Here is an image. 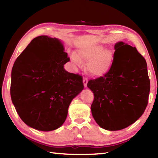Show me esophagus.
Here are the masks:
<instances>
[{
    "mask_svg": "<svg viewBox=\"0 0 158 158\" xmlns=\"http://www.w3.org/2000/svg\"><path fill=\"white\" fill-rule=\"evenodd\" d=\"M88 78H83V85H84L85 88H86L87 87V84H88Z\"/></svg>",
    "mask_w": 158,
    "mask_h": 158,
    "instance_id": "34e87169",
    "label": "esophagus"
}]
</instances>
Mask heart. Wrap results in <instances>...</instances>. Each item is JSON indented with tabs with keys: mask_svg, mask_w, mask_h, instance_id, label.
<instances>
[{
	"mask_svg": "<svg viewBox=\"0 0 158 158\" xmlns=\"http://www.w3.org/2000/svg\"><path fill=\"white\" fill-rule=\"evenodd\" d=\"M70 58L78 66L82 65L81 61L88 62L87 69L95 77H102L108 73L112 68L113 60L111 52L102 45L83 47L77 50L76 54H72Z\"/></svg>",
	"mask_w": 158,
	"mask_h": 158,
	"instance_id": "heart-1",
	"label": "heart"
}]
</instances>
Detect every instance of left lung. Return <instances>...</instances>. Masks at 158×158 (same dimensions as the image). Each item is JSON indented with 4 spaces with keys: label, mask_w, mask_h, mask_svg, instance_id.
I'll list each match as a JSON object with an SVG mask.
<instances>
[{
    "label": "left lung",
    "mask_w": 158,
    "mask_h": 158,
    "mask_svg": "<svg viewBox=\"0 0 158 158\" xmlns=\"http://www.w3.org/2000/svg\"><path fill=\"white\" fill-rule=\"evenodd\" d=\"M115 50L110 71L87 85L94 94L91 105L94 119L110 131L126 128L139 119L150 92L147 62L136 48L119 41Z\"/></svg>",
    "instance_id": "1"
}]
</instances>
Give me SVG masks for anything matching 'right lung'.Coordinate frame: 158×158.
<instances>
[{"mask_svg": "<svg viewBox=\"0 0 158 158\" xmlns=\"http://www.w3.org/2000/svg\"><path fill=\"white\" fill-rule=\"evenodd\" d=\"M62 42L39 36L13 64L11 97L20 118L35 130L48 132L65 122L70 102L84 88L81 76L69 73Z\"/></svg>", "mask_w": 158, "mask_h": 158, "instance_id": "1", "label": "right lung"}]
</instances>
